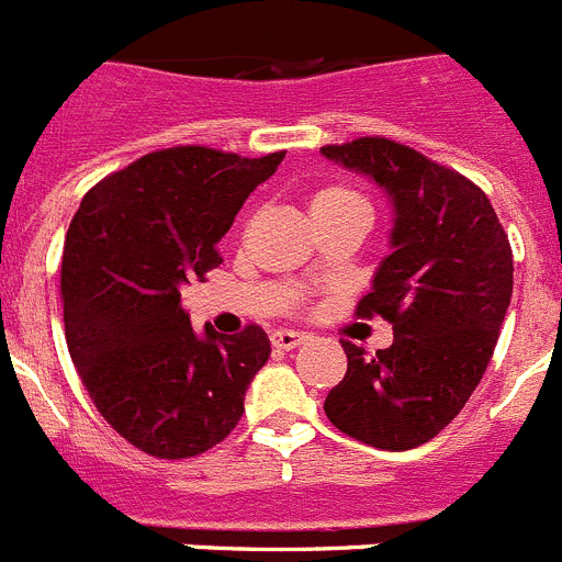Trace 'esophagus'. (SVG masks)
Instances as JSON below:
<instances>
[{"label": "esophagus", "instance_id": "34e87169", "mask_svg": "<svg viewBox=\"0 0 562 562\" xmlns=\"http://www.w3.org/2000/svg\"><path fill=\"white\" fill-rule=\"evenodd\" d=\"M270 340L276 349L290 351V349H297V346L306 340V335H301V331H292V329H278V331H272Z\"/></svg>", "mask_w": 562, "mask_h": 562}]
</instances>
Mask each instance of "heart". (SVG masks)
Returning <instances> with one entry per match:
<instances>
[{"instance_id":"obj_1","label":"heart","mask_w":562,"mask_h":562,"mask_svg":"<svg viewBox=\"0 0 562 562\" xmlns=\"http://www.w3.org/2000/svg\"><path fill=\"white\" fill-rule=\"evenodd\" d=\"M312 216L317 220H329V216H342V213H362L369 216V202L362 193H357L349 186H324L312 193Z\"/></svg>"}]
</instances>
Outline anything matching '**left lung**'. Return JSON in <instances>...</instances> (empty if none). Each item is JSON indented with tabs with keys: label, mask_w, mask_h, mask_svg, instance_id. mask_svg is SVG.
<instances>
[{
	"label": "left lung",
	"mask_w": 562,
	"mask_h": 562,
	"mask_svg": "<svg viewBox=\"0 0 562 562\" xmlns=\"http://www.w3.org/2000/svg\"><path fill=\"white\" fill-rule=\"evenodd\" d=\"M369 173L396 207L391 252L357 317L389 321L376 355L349 340L346 376L324 411L340 434L380 450H411L459 416L484 376L513 297V247L486 193L464 173L389 137L324 146Z\"/></svg>",
	"instance_id": "8db88e82"
}]
</instances>
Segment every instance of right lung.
I'll return each instance as SVG.
<instances>
[{"label": "right lung", "instance_id": "right-lung-1", "mask_svg": "<svg viewBox=\"0 0 562 562\" xmlns=\"http://www.w3.org/2000/svg\"><path fill=\"white\" fill-rule=\"evenodd\" d=\"M286 151H151L89 188L61 258L64 335L98 414L157 459L227 439L270 357L267 331L191 329L182 286L222 265L220 238Z\"/></svg>", "mask_w": 562, "mask_h": 562}]
</instances>
